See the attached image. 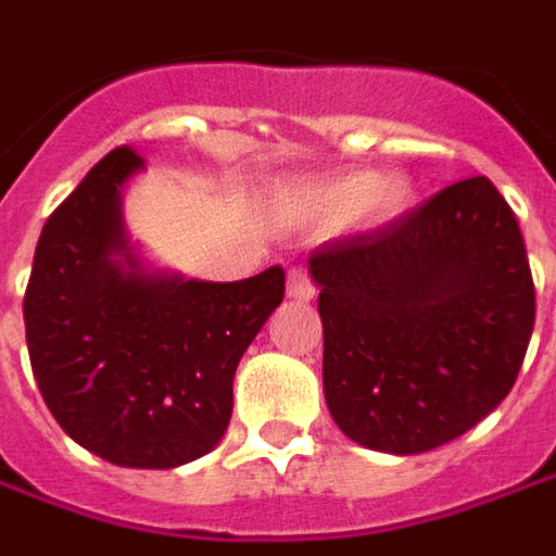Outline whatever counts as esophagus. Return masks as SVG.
Here are the masks:
<instances>
[{
  "label": "esophagus",
  "instance_id": "obj_1",
  "mask_svg": "<svg viewBox=\"0 0 556 556\" xmlns=\"http://www.w3.org/2000/svg\"><path fill=\"white\" fill-rule=\"evenodd\" d=\"M286 294H289L292 301H313L316 286H313V279H309L307 270H301V267L289 270V286H286Z\"/></svg>",
  "mask_w": 556,
  "mask_h": 556
}]
</instances>
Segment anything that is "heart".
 <instances>
[{
	"label": "heart",
	"instance_id": "obj_1",
	"mask_svg": "<svg viewBox=\"0 0 556 556\" xmlns=\"http://www.w3.org/2000/svg\"><path fill=\"white\" fill-rule=\"evenodd\" d=\"M298 218L334 228L350 218H362L371 228H389L414 213L417 185L402 173L383 176L380 169H350L331 179L304 185L289 198Z\"/></svg>",
	"mask_w": 556,
	"mask_h": 556
}]
</instances>
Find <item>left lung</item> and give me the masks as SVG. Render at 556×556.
<instances>
[{"instance_id": "8db88e82", "label": "left lung", "mask_w": 556, "mask_h": 556, "mask_svg": "<svg viewBox=\"0 0 556 556\" xmlns=\"http://www.w3.org/2000/svg\"><path fill=\"white\" fill-rule=\"evenodd\" d=\"M323 316V387L346 438L380 453L435 451L511 392L535 286L511 206L463 179L389 228L309 255Z\"/></svg>"}]
</instances>
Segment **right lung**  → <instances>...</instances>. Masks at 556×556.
<instances>
[{"mask_svg":"<svg viewBox=\"0 0 556 556\" xmlns=\"http://www.w3.org/2000/svg\"><path fill=\"white\" fill-rule=\"evenodd\" d=\"M146 161L115 149L45 222L24 294L41 399L85 451L124 468H176L222 441L233 371L286 274L203 282L149 270L121 218Z\"/></svg>","mask_w":556,"mask_h":556,"instance_id":"add662e5","label":"right lung"}]
</instances>
